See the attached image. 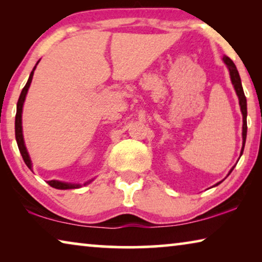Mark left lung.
<instances>
[{
    "mask_svg": "<svg viewBox=\"0 0 262 262\" xmlns=\"http://www.w3.org/2000/svg\"><path fill=\"white\" fill-rule=\"evenodd\" d=\"M223 61L225 62V64L228 66V69H229V73H230V77H231L232 85L234 88V90H236V94L238 96L239 105H241V111H242V114H243V148H242V151H241V156H242L243 151H244V147H245L246 134H247V122H246L247 104H246V97H245V94H244V90H243V86H242L241 76H239V73H238V70L236 68V66H234V63H233V61L230 59V57H228V56H224L223 57ZM233 167L231 168V170H230L229 174L232 172ZM221 183H222V181H220V183H217L216 186L220 185Z\"/></svg>",
    "mask_w": 262,
    "mask_h": 262,
    "instance_id": "1",
    "label": "left lung"
}]
</instances>
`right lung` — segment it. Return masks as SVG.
<instances>
[{
  "instance_id": "add662e5",
  "label": "right lung",
  "mask_w": 262,
  "mask_h": 262,
  "mask_svg": "<svg viewBox=\"0 0 262 262\" xmlns=\"http://www.w3.org/2000/svg\"><path fill=\"white\" fill-rule=\"evenodd\" d=\"M39 63V61L37 62V64ZM37 64L34 66V68L32 72L30 74V77L28 79V83L25 84V86L23 88V90L20 92V96H19V99L17 101V112H16V120H15V134H16V141H17V144H18V149L20 151L21 157H23L24 162L30 170H32V163H31V159L29 156V152L28 150H26L25 147V143H24V137H23V129H21V112H23V105H24V100H25V97L26 94H28V90L30 88V84L32 82V77H33V73L35 70V67H37ZM89 183H91L90 181H88L84 185H86ZM47 184L52 186V187L57 188V189H74V188H79L82 187V185L79 184H68V183H63V181H59V180H50L47 181Z\"/></svg>"
}]
</instances>
